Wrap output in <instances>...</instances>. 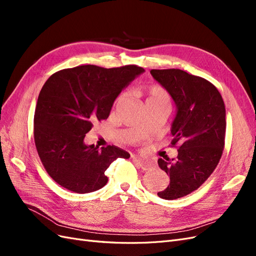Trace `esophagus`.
I'll return each instance as SVG.
<instances>
[{
	"mask_svg": "<svg viewBox=\"0 0 256 256\" xmlns=\"http://www.w3.org/2000/svg\"><path fill=\"white\" fill-rule=\"evenodd\" d=\"M131 158H132V160H134V164H136L138 168H142V170H147V168H148L152 166V162L146 161L145 159L141 158L140 156H136V154H132V156H131Z\"/></svg>",
	"mask_w": 256,
	"mask_h": 256,
	"instance_id": "1",
	"label": "esophagus"
}]
</instances>
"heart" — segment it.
<instances>
[{
    "mask_svg": "<svg viewBox=\"0 0 256 256\" xmlns=\"http://www.w3.org/2000/svg\"><path fill=\"white\" fill-rule=\"evenodd\" d=\"M142 94L145 97V104H164L170 106V95L168 92L162 88L160 85L152 84L150 86L145 88L142 90ZM124 97V95H120L118 98V102Z\"/></svg>",
    "mask_w": 256,
    "mask_h": 256,
    "instance_id": "heart-1",
    "label": "heart"
}]
</instances>
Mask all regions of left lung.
Masks as SVG:
<instances>
[{"instance_id":"obj_1","label":"left lung","mask_w":256,"mask_h":256,"mask_svg":"<svg viewBox=\"0 0 256 256\" xmlns=\"http://www.w3.org/2000/svg\"><path fill=\"white\" fill-rule=\"evenodd\" d=\"M177 106L171 134L178 145L177 158L158 159L170 176V184L158 196L175 200L190 194L212 175L221 159L226 142V106L212 83L180 69H152Z\"/></svg>"}]
</instances>
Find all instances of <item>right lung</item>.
<instances>
[{"label": "right lung", "mask_w": 256, "mask_h": 256, "mask_svg": "<svg viewBox=\"0 0 256 256\" xmlns=\"http://www.w3.org/2000/svg\"><path fill=\"white\" fill-rule=\"evenodd\" d=\"M142 67L104 68L82 65L53 74L37 99L34 140L47 173L62 187L76 193L96 191L108 182L106 170L129 152L118 146L84 144L96 122L109 118L114 100Z\"/></svg>", "instance_id": "right-lung-1"}]
</instances>
